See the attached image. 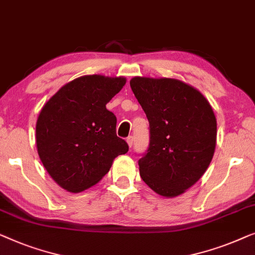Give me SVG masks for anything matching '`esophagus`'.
<instances>
[{"label": "esophagus", "instance_id": "obj_1", "mask_svg": "<svg viewBox=\"0 0 255 255\" xmlns=\"http://www.w3.org/2000/svg\"><path fill=\"white\" fill-rule=\"evenodd\" d=\"M132 141H134V137H132V136H128V137H127V143H128V145L130 146V148H131V145H132Z\"/></svg>", "mask_w": 255, "mask_h": 255}]
</instances>
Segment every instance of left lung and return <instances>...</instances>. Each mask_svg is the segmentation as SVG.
I'll use <instances>...</instances> for the list:
<instances>
[{
  "label": "left lung",
  "instance_id": "left-lung-1",
  "mask_svg": "<svg viewBox=\"0 0 255 255\" xmlns=\"http://www.w3.org/2000/svg\"><path fill=\"white\" fill-rule=\"evenodd\" d=\"M130 88L149 121L150 143L139 175L157 194L174 198L192 187L213 159L217 124L202 93L174 78L134 77Z\"/></svg>",
  "mask_w": 255,
  "mask_h": 255
}]
</instances>
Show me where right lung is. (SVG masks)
Here are the masks:
<instances>
[{
  "label": "right lung",
  "instance_id": "1",
  "mask_svg": "<svg viewBox=\"0 0 255 255\" xmlns=\"http://www.w3.org/2000/svg\"><path fill=\"white\" fill-rule=\"evenodd\" d=\"M125 84V77L87 75L63 85L42 107L35 126L38 153L66 191L96 185L114 158L128 151L117 136V117L106 109Z\"/></svg>",
  "mask_w": 255,
  "mask_h": 255
}]
</instances>
